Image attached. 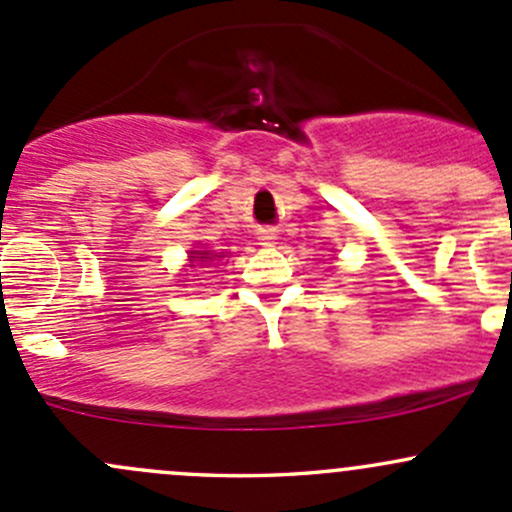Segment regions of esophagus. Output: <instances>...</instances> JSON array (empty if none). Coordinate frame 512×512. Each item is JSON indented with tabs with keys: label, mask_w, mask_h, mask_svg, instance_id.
I'll return each instance as SVG.
<instances>
[{
	"label": "esophagus",
	"mask_w": 512,
	"mask_h": 512,
	"mask_svg": "<svg viewBox=\"0 0 512 512\" xmlns=\"http://www.w3.org/2000/svg\"><path fill=\"white\" fill-rule=\"evenodd\" d=\"M257 240H260L262 245H272V242L277 240V230L270 228V225H267V228H257Z\"/></svg>",
	"instance_id": "esophagus-1"
}]
</instances>
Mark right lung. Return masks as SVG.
I'll return each mask as SVG.
<instances>
[{
  "label": "right lung",
  "mask_w": 512,
  "mask_h": 512,
  "mask_svg": "<svg viewBox=\"0 0 512 512\" xmlns=\"http://www.w3.org/2000/svg\"><path fill=\"white\" fill-rule=\"evenodd\" d=\"M191 257L198 262H213L215 257H223V252H220V255H215V252H211V250H193Z\"/></svg>",
  "instance_id": "obj_1"
}]
</instances>
